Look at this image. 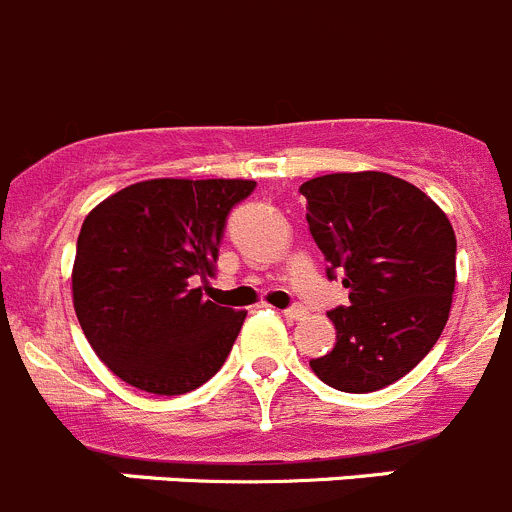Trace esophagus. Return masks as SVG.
<instances>
[{"instance_id":"34e87169","label":"esophagus","mask_w":512,"mask_h":512,"mask_svg":"<svg viewBox=\"0 0 512 512\" xmlns=\"http://www.w3.org/2000/svg\"><path fill=\"white\" fill-rule=\"evenodd\" d=\"M304 314H307V309H304L302 304H292V307L284 309V317H287V320H302Z\"/></svg>"}]
</instances>
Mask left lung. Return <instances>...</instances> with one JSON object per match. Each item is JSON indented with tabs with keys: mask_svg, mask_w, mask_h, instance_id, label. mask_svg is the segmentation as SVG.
<instances>
[{
	"mask_svg": "<svg viewBox=\"0 0 512 512\" xmlns=\"http://www.w3.org/2000/svg\"><path fill=\"white\" fill-rule=\"evenodd\" d=\"M327 279L350 289L348 307L327 312L335 348L309 360L327 386L370 393L426 358L452 307L457 238L434 200L386 172H337L299 187Z\"/></svg>",
	"mask_w": 512,
	"mask_h": 512,
	"instance_id": "1",
	"label": "left lung"
}]
</instances>
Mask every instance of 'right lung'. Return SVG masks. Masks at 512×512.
Listing matches in <instances>:
<instances>
[{"instance_id":"obj_1","label":"right lung","mask_w":512,"mask_h":512,"mask_svg":"<svg viewBox=\"0 0 512 512\" xmlns=\"http://www.w3.org/2000/svg\"><path fill=\"white\" fill-rule=\"evenodd\" d=\"M253 180H147L83 220L73 307L83 335L121 381L180 396L210 381L246 312L203 299L228 213Z\"/></svg>"}]
</instances>
